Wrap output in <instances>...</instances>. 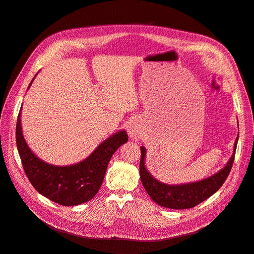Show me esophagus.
<instances>
[{"mask_svg": "<svg viewBox=\"0 0 254 254\" xmlns=\"http://www.w3.org/2000/svg\"><path fill=\"white\" fill-rule=\"evenodd\" d=\"M127 131H128V136L130 139L132 140H137L140 136V131H141V126L138 122H131L129 125H128V127H127Z\"/></svg>", "mask_w": 254, "mask_h": 254, "instance_id": "34e87169", "label": "esophagus"}]
</instances>
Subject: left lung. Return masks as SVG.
I'll return each mask as SVG.
<instances>
[{"label":"left lung","mask_w":254,"mask_h":254,"mask_svg":"<svg viewBox=\"0 0 254 254\" xmlns=\"http://www.w3.org/2000/svg\"><path fill=\"white\" fill-rule=\"evenodd\" d=\"M238 139L239 135L235 141L232 157L225 167L216 174L201 181L179 185L165 184L151 176L145 167L146 149L141 146L140 178L145 190L156 204L170 209H189L201 204L212 194H214L228 178L235 159Z\"/></svg>","instance_id":"1"}]
</instances>
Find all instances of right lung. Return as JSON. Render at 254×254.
I'll return each instance as SVG.
<instances>
[{"label":"right lung","mask_w":254,"mask_h":254,"mask_svg":"<svg viewBox=\"0 0 254 254\" xmlns=\"http://www.w3.org/2000/svg\"><path fill=\"white\" fill-rule=\"evenodd\" d=\"M20 114L16 124L17 150L25 175L35 190L63 206H77L90 201L101 188L113 153L127 142L126 130H119L105 140L82 162L64 167L55 166L43 162L30 149L22 135Z\"/></svg>","instance_id":"right-lung-1"}]
</instances>
